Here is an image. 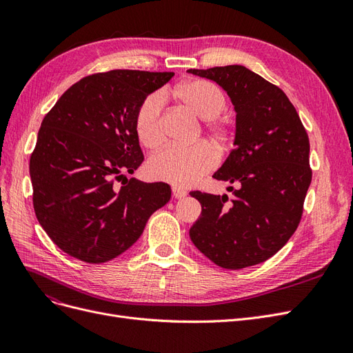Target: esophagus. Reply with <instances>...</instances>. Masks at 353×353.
<instances>
[{"label": "esophagus", "mask_w": 353, "mask_h": 353, "mask_svg": "<svg viewBox=\"0 0 353 353\" xmlns=\"http://www.w3.org/2000/svg\"><path fill=\"white\" fill-rule=\"evenodd\" d=\"M172 196L175 199H184L187 196V191L179 187H172Z\"/></svg>", "instance_id": "esophagus-1"}]
</instances>
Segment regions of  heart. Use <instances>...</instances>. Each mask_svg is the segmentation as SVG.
Instances as JSON below:
<instances>
[{"mask_svg": "<svg viewBox=\"0 0 353 353\" xmlns=\"http://www.w3.org/2000/svg\"><path fill=\"white\" fill-rule=\"evenodd\" d=\"M176 97L187 104L197 116L205 119L203 126L212 140L221 147L232 141V128L219 114L225 110L227 97L216 83L206 79H191L174 90ZM163 104L162 92H153L143 100L135 114V132L147 148H156L163 143ZM219 162L218 152L209 143L200 141L193 145H168L153 154L147 163L148 175L175 187L196 184Z\"/></svg>", "mask_w": 353, "mask_h": 353, "instance_id": "1", "label": "heart"}]
</instances>
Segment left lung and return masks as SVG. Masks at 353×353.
Instances as JSON below:
<instances>
[{
	"mask_svg": "<svg viewBox=\"0 0 353 353\" xmlns=\"http://www.w3.org/2000/svg\"><path fill=\"white\" fill-rule=\"evenodd\" d=\"M219 83L237 112L236 148L213 178L227 194L191 191L201 216L190 239L213 263L241 270L270 259L293 236L312 179L309 138L283 90L240 65L190 69Z\"/></svg>",
	"mask_w": 353,
	"mask_h": 353,
	"instance_id": "1",
	"label": "left lung"
}]
</instances>
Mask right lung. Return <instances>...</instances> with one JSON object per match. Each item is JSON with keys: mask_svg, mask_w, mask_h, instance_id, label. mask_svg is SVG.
Here are the masks:
<instances>
[{"mask_svg": "<svg viewBox=\"0 0 353 353\" xmlns=\"http://www.w3.org/2000/svg\"><path fill=\"white\" fill-rule=\"evenodd\" d=\"M172 77L128 69L94 73L73 83L42 119L29 160L32 201L41 227L72 258L112 261L169 201L168 184L123 174L144 160L135 132L138 108Z\"/></svg>", "mask_w": 353, "mask_h": 353, "instance_id": "obj_1", "label": "right lung"}]
</instances>
